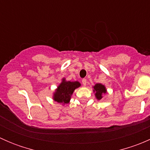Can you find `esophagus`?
I'll return each mask as SVG.
<instances>
[{
  "label": "esophagus",
  "mask_w": 150,
  "mask_h": 150,
  "mask_svg": "<svg viewBox=\"0 0 150 150\" xmlns=\"http://www.w3.org/2000/svg\"><path fill=\"white\" fill-rule=\"evenodd\" d=\"M82 83L84 86H86V83H87V81H86V79H83L82 80Z\"/></svg>",
  "instance_id": "esophagus-1"
}]
</instances>
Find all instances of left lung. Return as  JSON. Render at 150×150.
<instances>
[{"label": "left lung", "instance_id": "8db88e82", "mask_svg": "<svg viewBox=\"0 0 150 150\" xmlns=\"http://www.w3.org/2000/svg\"><path fill=\"white\" fill-rule=\"evenodd\" d=\"M92 88H93V92L94 93L95 97L97 100H101L107 91L105 86L102 83H96L94 86H92Z\"/></svg>", "mask_w": 150, "mask_h": 150}]
</instances>
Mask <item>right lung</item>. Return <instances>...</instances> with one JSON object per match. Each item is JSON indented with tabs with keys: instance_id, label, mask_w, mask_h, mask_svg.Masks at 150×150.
<instances>
[{
	"instance_id": "right-lung-1",
	"label": "right lung",
	"mask_w": 150,
	"mask_h": 150,
	"mask_svg": "<svg viewBox=\"0 0 150 150\" xmlns=\"http://www.w3.org/2000/svg\"><path fill=\"white\" fill-rule=\"evenodd\" d=\"M80 86H81V84L78 81H67L63 78L62 82L53 93V99L62 105L69 103L74 91Z\"/></svg>"
}]
</instances>
